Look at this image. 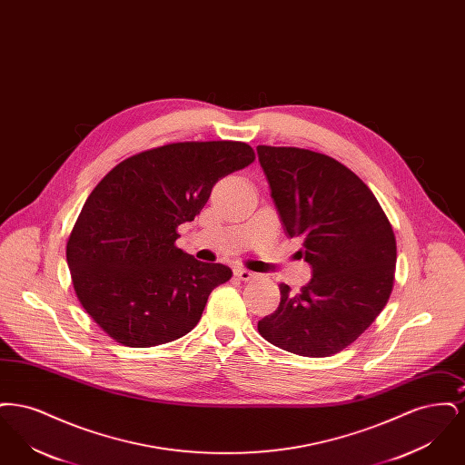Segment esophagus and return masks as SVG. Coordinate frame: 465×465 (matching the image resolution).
<instances>
[{
	"instance_id": "esophagus-1",
	"label": "esophagus",
	"mask_w": 465,
	"mask_h": 465,
	"mask_svg": "<svg viewBox=\"0 0 465 465\" xmlns=\"http://www.w3.org/2000/svg\"><path fill=\"white\" fill-rule=\"evenodd\" d=\"M235 277L241 279V281H251V279L256 277V273H252V272H249V270H243V268H237V270H235Z\"/></svg>"
}]
</instances>
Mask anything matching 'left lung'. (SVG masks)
<instances>
[{
  "instance_id": "obj_1",
  "label": "left lung",
  "mask_w": 465,
  "mask_h": 465,
  "mask_svg": "<svg viewBox=\"0 0 465 465\" xmlns=\"http://www.w3.org/2000/svg\"><path fill=\"white\" fill-rule=\"evenodd\" d=\"M272 199L312 266L300 292L281 284L277 310L258 322L272 345L328 357L366 331L389 302L396 237L373 192L334 158L302 148L258 146Z\"/></svg>"
}]
</instances>
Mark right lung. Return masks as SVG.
Returning <instances> with one entry per match:
<instances>
[{
    "mask_svg": "<svg viewBox=\"0 0 465 465\" xmlns=\"http://www.w3.org/2000/svg\"><path fill=\"white\" fill-rule=\"evenodd\" d=\"M254 162L237 141L174 143L120 162L92 190L66 245L76 296L118 343L155 347L192 331L232 277L177 249L213 186Z\"/></svg>",
    "mask_w": 465,
    "mask_h": 465,
    "instance_id": "right-lung-1",
    "label": "right lung"
}]
</instances>
